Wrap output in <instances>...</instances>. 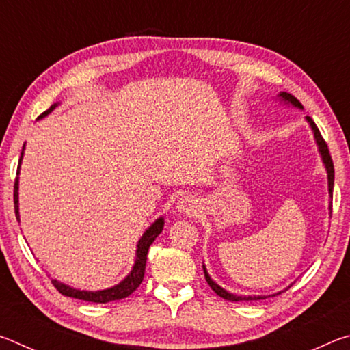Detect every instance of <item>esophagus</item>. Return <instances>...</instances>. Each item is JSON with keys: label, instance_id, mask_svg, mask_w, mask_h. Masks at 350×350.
I'll list each match as a JSON object with an SVG mask.
<instances>
[{"label": "esophagus", "instance_id": "34e87169", "mask_svg": "<svg viewBox=\"0 0 350 350\" xmlns=\"http://www.w3.org/2000/svg\"><path fill=\"white\" fill-rule=\"evenodd\" d=\"M176 208H177V211L183 213V215H187V216H196L199 213V204L193 196H183L179 199Z\"/></svg>", "mask_w": 350, "mask_h": 350}]
</instances>
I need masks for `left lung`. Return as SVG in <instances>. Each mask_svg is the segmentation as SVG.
Returning <instances> with one entry per match:
<instances>
[{
	"mask_svg": "<svg viewBox=\"0 0 350 350\" xmlns=\"http://www.w3.org/2000/svg\"><path fill=\"white\" fill-rule=\"evenodd\" d=\"M280 97L282 100H286V102L292 103L293 106H296V108H303V105L299 103V100L293 97L292 94H287V92H281ZM307 122L310 123V126L313 129V134H315V139H317V144H318V148H319V152H321V157H323V162L325 165V170H327V179H329V194L332 198V193H334V174H335V170H334V162H332V157H330V152H329V148H327V144H325V140L323 139L321 133H319L318 126L315 125V122L312 120V118L307 116ZM330 213H332V202H330ZM204 273H205V280L206 282H208V286L215 290L216 295L221 296V298L227 299V301H248V299H265L267 296H236L233 293H228L227 290H224L222 287H219L217 284L211 280V278L208 276V273H206V270L204 267ZM275 296V295H273Z\"/></svg>",
	"mask_w": 350,
	"mask_h": 350,
	"instance_id": "1",
	"label": "left lung"
}]
</instances>
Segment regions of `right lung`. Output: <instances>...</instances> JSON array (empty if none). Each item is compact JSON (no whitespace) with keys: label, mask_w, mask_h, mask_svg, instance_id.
Wrapping results in <instances>:
<instances>
[{"label":"right lung","mask_w":350,"mask_h":350,"mask_svg":"<svg viewBox=\"0 0 350 350\" xmlns=\"http://www.w3.org/2000/svg\"><path fill=\"white\" fill-rule=\"evenodd\" d=\"M54 108H55V105L51 106V108L47 111H44L40 117L49 114V112ZM21 157H23V152H21ZM21 157H20V162H18V170H16V174L20 173ZM14 205H15L16 221H20V215H18V177H15V183H14ZM162 228H163V219L161 217V219H157V221L146 230L144 236H142V239L139 241V244H137V259H135V264H134V267L131 270V273H129L125 278V280L118 284V286H114V287L106 288V290H98V292H86V290L72 288V287L66 286V284H62V282H58L55 280H52V284H54V287L64 296H70V298H77V299H83V301H91V303L105 304V303H109V301L126 298V296L131 295L134 290L140 286L142 281H144L148 250H150V245L152 244L154 239H156L157 236L162 233Z\"/></svg>","instance_id":"1"}]
</instances>
